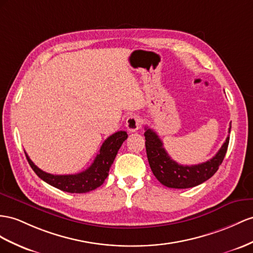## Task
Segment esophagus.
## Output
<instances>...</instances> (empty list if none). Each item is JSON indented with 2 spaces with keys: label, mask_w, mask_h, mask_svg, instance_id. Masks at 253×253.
<instances>
[{
  "label": "esophagus",
  "mask_w": 253,
  "mask_h": 253,
  "mask_svg": "<svg viewBox=\"0 0 253 253\" xmlns=\"http://www.w3.org/2000/svg\"><path fill=\"white\" fill-rule=\"evenodd\" d=\"M127 130L130 132L137 131L138 129L141 127V121L140 118L137 115H130L129 118L126 120V124H125Z\"/></svg>",
  "instance_id": "34e87169"
}]
</instances>
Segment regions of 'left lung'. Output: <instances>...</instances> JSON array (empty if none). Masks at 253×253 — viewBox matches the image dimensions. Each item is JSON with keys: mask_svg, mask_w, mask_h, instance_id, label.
<instances>
[{"mask_svg": "<svg viewBox=\"0 0 253 253\" xmlns=\"http://www.w3.org/2000/svg\"><path fill=\"white\" fill-rule=\"evenodd\" d=\"M230 131L231 126L229 133ZM144 137L146 140L145 147L148 164L155 177L164 186L176 189L191 188L211 178L219 169V166L222 164L230 141L228 135L218 153L206 163L194 166H183L171 159L165 150L163 141L153 129L145 127Z\"/></svg>", "mask_w": 253, "mask_h": 253, "instance_id": "left-lung-1", "label": "left lung"}]
</instances>
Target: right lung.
Segmentation results:
<instances>
[{
  "mask_svg": "<svg viewBox=\"0 0 253 253\" xmlns=\"http://www.w3.org/2000/svg\"><path fill=\"white\" fill-rule=\"evenodd\" d=\"M127 132L123 130L110 135L102 143L99 154L97 155L94 163L90 165L89 168L83 172L69 174V175H53V174L44 172L34 165L27 153H25V156H27L32 169L43 182L65 192L85 193L98 188L105 182V179L109 175L110 168H111L116 157V154H118L123 142L127 139Z\"/></svg>",
  "mask_w": 253,
  "mask_h": 253,
  "instance_id": "1",
  "label": "right lung"
}]
</instances>
